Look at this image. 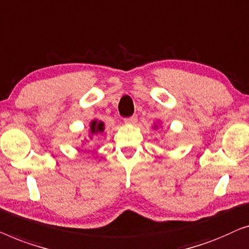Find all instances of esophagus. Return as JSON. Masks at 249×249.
<instances>
[{"label":"esophagus","instance_id":"1","mask_svg":"<svg viewBox=\"0 0 249 249\" xmlns=\"http://www.w3.org/2000/svg\"><path fill=\"white\" fill-rule=\"evenodd\" d=\"M124 122H125L126 125H134L136 122H138V117H136V116L128 117V118H126Z\"/></svg>","mask_w":249,"mask_h":249}]
</instances>
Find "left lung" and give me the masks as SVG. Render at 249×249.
<instances>
[{"mask_svg":"<svg viewBox=\"0 0 249 249\" xmlns=\"http://www.w3.org/2000/svg\"><path fill=\"white\" fill-rule=\"evenodd\" d=\"M152 129H155V131H157V129H159L161 127V122L160 121H157V122H153L152 124Z\"/></svg>","mask_w":249,"mask_h":249,"instance_id":"8db88e82","label":"left lung"}]
</instances>
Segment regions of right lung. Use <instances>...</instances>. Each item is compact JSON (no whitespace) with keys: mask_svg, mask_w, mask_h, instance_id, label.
<instances>
[{"mask_svg":"<svg viewBox=\"0 0 249 249\" xmlns=\"http://www.w3.org/2000/svg\"><path fill=\"white\" fill-rule=\"evenodd\" d=\"M104 131H105V123L103 121L93 118V120L89 123V131H88L89 139H92L93 136L103 134ZM87 143H88V140H87V138H85L82 141V145H86Z\"/></svg>","mask_w":249,"mask_h":249,"instance_id":"obj_1","label":"right lung"}]
</instances>
